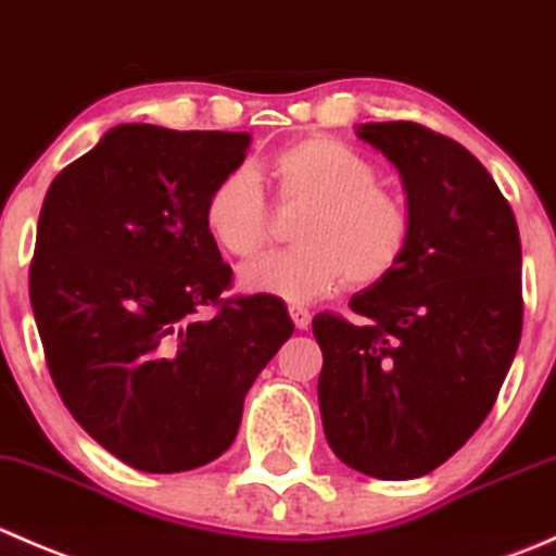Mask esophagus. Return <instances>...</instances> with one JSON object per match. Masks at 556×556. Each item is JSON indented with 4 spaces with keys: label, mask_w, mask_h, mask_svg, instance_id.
<instances>
[{
    "label": "esophagus",
    "mask_w": 556,
    "mask_h": 556,
    "mask_svg": "<svg viewBox=\"0 0 556 556\" xmlns=\"http://www.w3.org/2000/svg\"><path fill=\"white\" fill-rule=\"evenodd\" d=\"M290 317H293L295 328L299 330H306L312 325V314L309 309H304V306H290Z\"/></svg>",
    "instance_id": "1"
}]
</instances>
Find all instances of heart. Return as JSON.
<instances>
[{
  "mask_svg": "<svg viewBox=\"0 0 556 556\" xmlns=\"http://www.w3.org/2000/svg\"><path fill=\"white\" fill-rule=\"evenodd\" d=\"M268 179L282 201L306 204L295 244L247 263L239 282L250 293L309 304L339 288L379 282L406 252L408 212L397 195L377 185V166L330 137H309L266 161ZM210 237L237 257H252L268 242V206L250 169H233L215 182L204 204Z\"/></svg>",
  "mask_w": 556,
  "mask_h": 556,
  "instance_id": "heart-1",
  "label": "heart"
}]
</instances>
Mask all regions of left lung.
<instances>
[{
    "label": "left lung",
    "instance_id": "1",
    "mask_svg": "<svg viewBox=\"0 0 556 556\" xmlns=\"http://www.w3.org/2000/svg\"><path fill=\"white\" fill-rule=\"evenodd\" d=\"M355 134L401 174L412 233L401 263L350 299L361 325L312 319L319 414L341 463L417 479L479 430L517 355L519 228L490 172L454 139L408 121Z\"/></svg>",
    "mask_w": 556,
    "mask_h": 556
}]
</instances>
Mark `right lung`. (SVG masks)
<instances>
[{"mask_svg":"<svg viewBox=\"0 0 556 556\" xmlns=\"http://www.w3.org/2000/svg\"><path fill=\"white\" fill-rule=\"evenodd\" d=\"M247 131L121 123L50 182L29 295L50 377L93 441L144 473L220 457L293 319L274 295L223 301L231 266L204 226Z\"/></svg>","mask_w":556,"mask_h":556,"instance_id":"1","label":"right lung"}]
</instances>
